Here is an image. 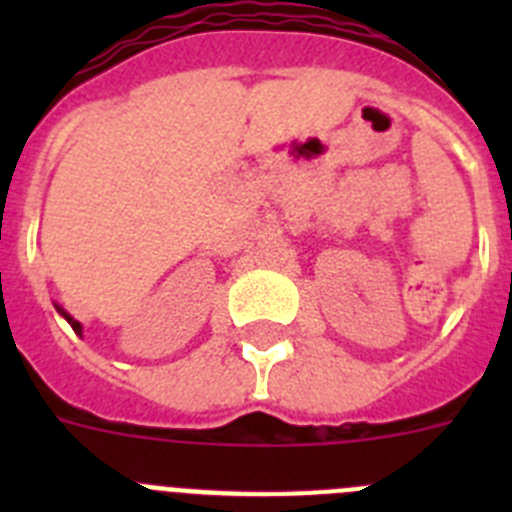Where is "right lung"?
Returning <instances> with one entry per match:
<instances>
[{
  "mask_svg": "<svg viewBox=\"0 0 512 512\" xmlns=\"http://www.w3.org/2000/svg\"><path fill=\"white\" fill-rule=\"evenodd\" d=\"M56 310H58V312H61V315H63V318H66V320H69V325H71V328H74V333H79V336H81V323H79V320H74V318H71V315H69V312H66V310H63V307H58V305H56Z\"/></svg>",
  "mask_w": 512,
  "mask_h": 512,
  "instance_id": "1",
  "label": "right lung"
}]
</instances>
